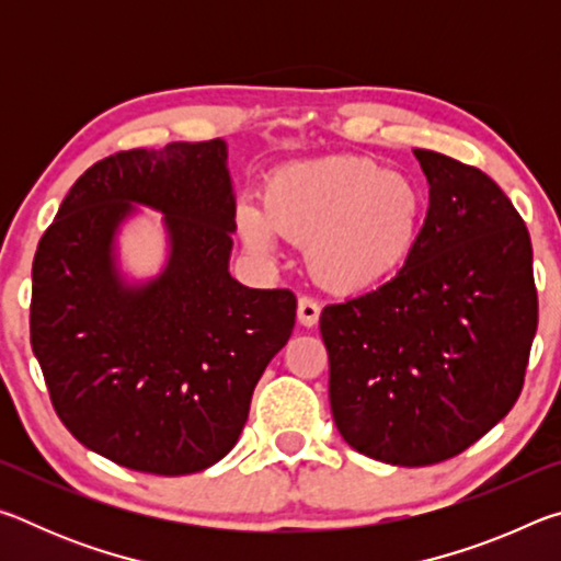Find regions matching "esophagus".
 <instances>
[{"label":"esophagus","mask_w":561,"mask_h":561,"mask_svg":"<svg viewBox=\"0 0 561 561\" xmlns=\"http://www.w3.org/2000/svg\"><path fill=\"white\" fill-rule=\"evenodd\" d=\"M319 314H321V307H319V301L314 297H307V294H304V297H299L297 317H299V321H301L304 327H317Z\"/></svg>","instance_id":"obj_1"}]
</instances>
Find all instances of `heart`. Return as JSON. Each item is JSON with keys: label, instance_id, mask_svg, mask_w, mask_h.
Listing matches in <instances>:
<instances>
[{"label": "heart", "instance_id": "obj_1", "mask_svg": "<svg viewBox=\"0 0 561 561\" xmlns=\"http://www.w3.org/2000/svg\"><path fill=\"white\" fill-rule=\"evenodd\" d=\"M425 195L413 178L368 158L336 156L274 170L262 210L242 205L237 227L252 250H270L274 232L307 244L317 282L341 294L391 279L421 240Z\"/></svg>", "mask_w": 561, "mask_h": 561}]
</instances>
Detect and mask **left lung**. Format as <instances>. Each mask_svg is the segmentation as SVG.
Here are the masks:
<instances>
[{"label": "left lung", "mask_w": 561, "mask_h": 561, "mask_svg": "<svg viewBox=\"0 0 561 561\" xmlns=\"http://www.w3.org/2000/svg\"><path fill=\"white\" fill-rule=\"evenodd\" d=\"M431 207L413 257L329 304V401L351 448L423 468L478 443L517 403L539 304L529 232L480 168L415 150Z\"/></svg>", "instance_id": "8db88e82"}]
</instances>
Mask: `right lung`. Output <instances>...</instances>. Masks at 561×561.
<instances>
[{"label": "right lung", "mask_w": 561, "mask_h": 561, "mask_svg": "<svg viewBox=\"0 0 561 561\" xmlns=\"http://www.w3.org/2000/svg\"><path fill=\"white\" fill-rule=\"evenodd\" d=\"M227 146L121 150L76 180L32 267V348L76 440L128 470L190 474L234 448L252 391L297 317L289 289L230 277ZM130 202L167 215L169 267L126 288L112 234Z\"/></svg>", "instance_id": "right-lung-1"}]
</instances>
